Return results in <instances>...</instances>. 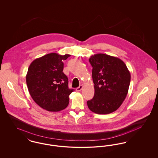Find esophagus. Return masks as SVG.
<instances>
[{"instance_id":"34e87169","label":"esophagus","mask_w":158,"mask_h":158,"mask_svg":"<svg viewBox=\"0 0 158 158\" xmlns=\"http://www.w3.org/2000/svg\"><path fill=\"white\" fill-rule=\"evenodd\" d=\"M83 88V86L82 85H81L78 88H77L76 89V91H77V92H79V91H81V90Z\"/></svg>"}]
</instances>
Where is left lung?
Instances as JSON below:
<instances>
[{"label":"left lung","mask_w":158,"mask_h":158,"mask_svg":"<svg viewBox=\"0 0 158 158\" xmlns=\"http://www.w3.org/2000/svg\"><path fill=\"white\" fill-rule=\"evenodd\" d=\"M92 66L95 94L87 101L91 111L108 114L116 111L127 95L131 75L120 59L105 54H96L89 59Z\"/></svg>","instance_id":"left-lung-1"}]
</instances>
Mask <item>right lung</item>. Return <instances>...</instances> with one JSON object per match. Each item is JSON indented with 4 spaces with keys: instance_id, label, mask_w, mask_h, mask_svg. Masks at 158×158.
Instances as JSON below:
<instances>
[{
    "instance_id": "1",
    "label": "right lung",
    "mask_w": 158,
    "mask_h": 158,
    "mask_svg": "<svg viewBox=\"0 0 158 158\" xmlns=\"http://www.w3.org/2000/svg\"><path fill=\"white\" fill-rule=\"evenodd\" d=\"M70 56L50 53L35 59L28 68L26 82L30 94L37 105L48 111H60L69 103V96L74 90L68 88L62 61Z\"/></svg>"
}]
</instances>
